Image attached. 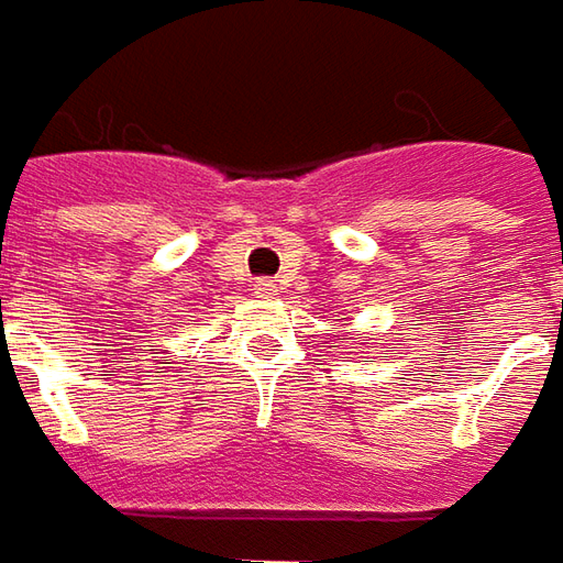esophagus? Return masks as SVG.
<instances>
[{
	"label": "esophagus",
	"instance_id": "1",
	"mask_svg": "<svg viewBox=\"0 0 563 563\" xmlns=\"http://www.w3.org/2000/svg\"><path fill=\"white\" fill-rule=\"evenodd\" d=\"M275 282L273 278H261V282H257V285H254V294H257V297H263V300H269V297H275Z\"/></svg>",
	"mask_w": 563,
	"mask_h": 563
}]
</instances>
